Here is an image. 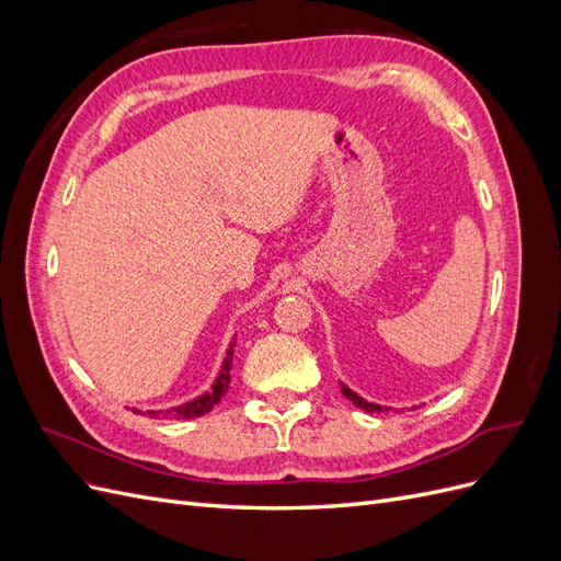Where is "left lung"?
<instances>
[{"label": "left lung", "mask_w": 561, "mask_h": 561, "mask_svg": "<svg viewBox=\"0 0 561 561\" xmlns=\"http://www.w3.org/2000/svg\"><path fill=\"white\" fill-rule=\"evenodd\" d=\"M342 393L353 402V404H358L360 410H365V412H383L386 407H379V404H375V402H367V400H363L360 396H355L351 388H346V386H342Z\"/></svg>", "instance_id": "1"}]
</instances>
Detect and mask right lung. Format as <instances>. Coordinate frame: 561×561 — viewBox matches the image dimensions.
Instances as JSON below:
<instances>
[{"label":"right lung","instance_id":"obj_1","mask_svg":"<svg viewBox=\"0 0 561 561\" xmlns=\"http://www.w3.org/2000/svg\"><path fill=\"white\" fill-rule=\"evenodd\" d=\"M231 360H233V346H229V351H227V358H225V365H222V369H219V377L215 379V383H213V388L208 390V393H203L201 398H196V400H192V402H184V404H180V407H173V410H165V412H147L149 416H154V419H159L161 414L163 416H173V419H196V416H203V414H208L213 407L225 398V393H227V388H229V381H231Z\"/></svg>","mask_w":561,"mask_h":561}]
</instances>
